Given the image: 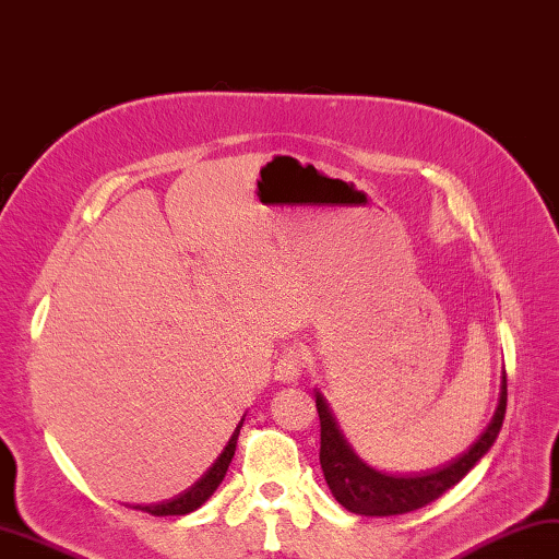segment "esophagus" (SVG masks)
<instances>
[{"label":"esophagus","instance_id":"obj_1","mask_svg":"<svg viewBox=\"0 0 559 559\" xmlns=\"http://www.w3.org/2000/svg\"><path fill=\"white\" fill-rule=\"evenodd\" d=\"M305 365H307V349H302L300 345L283 349V355L278 357V365H276V379L283 383H293L300 379Z\"/></svg>","mask_w":559,"mask_h":559}]
</instances>
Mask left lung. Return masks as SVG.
Listing matches in <instances>:
<instances>
[{"label":"left lung","instance_id":"8db88e82","mask_svg":"<svg viewBox=\"0 0 559 559\" xmlns=\"http://www.w3.org/2000/svg\"><path fill=\"white\" fill-rule=\"evenodd\" d=\"M314 397L321 421L319 462L333 498L338 500L345 510L355 514L393 516L414 512L424 508V504L438 500L445 490L460 484L462 478L474 469V464L492 448L502 428L504 409H508V379H504L502 373L500 397L496 412H492V419L486 426V431L478 436L476 443L466 450L464 455L452 460L450 464H443L436 472L407 476L376 472L373 466L361 462L355 455V450L349 448L338 424H335L329 409V402L323 400L319 391H314Z\"/></svg>","mask_w":559,"mask_h":559}]
</instances>
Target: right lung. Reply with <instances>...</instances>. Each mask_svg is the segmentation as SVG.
I'll use <instances>...</instances> for the list:
<instances>
[{
    "instance_id": "obj_1",
    "label": "right lung",
    "mask_w": 559,
    "mask_h": 559,
    "mask_svg": "<svg viewBox=\"0 0 559 559\" xmlns=\"http://www.w3.org/2000/svg\"><path fill=\"white\" fill-rule=\"evenodd\" d=\"M242 421L238 424L236 433L230 436L224 452H221L218 460L210 466V469L204 472V476L200 478V481H194L188 490H183V492H180V496H176L171 500L159 502V504H135L133 510H142V512L154 514V516H174V514L180 516V514H188V512H194L198 508H202V504L214 496V490L218 488V484L224 481V476L228 472V464H230L233 455H236V443H238V433H240Z\"/></svg>"
}]
</instances>
